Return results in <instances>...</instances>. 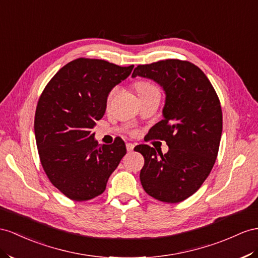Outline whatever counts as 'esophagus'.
<instances>
[{
    "label": "esophagus",
    "mask_w": 258,
    "mask_h": 258,
    "mask_svg": "<svg viewBox=\"0 0 258 258\" xmlns=\"http://www.w3.org/2000/svg\"><path fill=\"white\" fill-rule=\"evenodd\" d=\"M134 147H135V146H134L133 144H131V143H127V144H126V149H127L128 153H131V151L134 149Z\"/></svg>",
    "instance_id": "1"
}]
</instances>
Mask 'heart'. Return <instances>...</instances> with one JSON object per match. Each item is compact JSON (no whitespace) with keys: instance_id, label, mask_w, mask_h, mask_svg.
Masks as SVG:
<instances>
[{"instance_id":"heart-1","label":"heart","mask_w":258,"mask_h":258,"mask_svg":"<svg viewBox=\"0 0 258 258\" xmlns=\"http://www.w3.org/2000/svg\"><path fill=\"white\" fill-rule=\"evenodd\" d=\"M135 87L137 89V92H138V95H140V97L146 96L148 94H151V92L159 91V90H158L156 85H154L153 83H150V82H146V81L137 82L135 84ZM115 91H116V88H113V89L110 91V94L108 96V101L111 100V98L113 97V95L115 94Z\"/></svg>"}]
</instances>
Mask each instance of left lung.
<instances>
[{
  "label": "left lung",
  "mask_w": 258,
  "mask_h": 258,
  "mask_svg": "<svg viewBox=\"0 0 258 258\" xmlns=\"http://www.w3.org/2000/svg\"><path fill=\"white\" fill-rule=\"evenodd\" d=\"M136 76L156 82L166 94L163 120L149 132L166 141L168 153L135 147L145 158L143 188L160 202H182L202 186L215 164L222 133L220 101L204 72L187 61L138 65L132 74Z\"/></svg>",
  "instance_id": "obj_1"
}]
</instances>
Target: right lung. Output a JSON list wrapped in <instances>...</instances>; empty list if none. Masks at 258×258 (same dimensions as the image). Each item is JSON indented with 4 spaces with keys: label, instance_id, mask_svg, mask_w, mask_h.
Returning <instances> with one entry per match:
<instances>
[{
    "label": "right lung",
    "instance_id": "1",
    "mask_svg": "<svg viewBox=\"0 0 258 258\" xmlns=\"http://www.w3.org/2000/svg\"><path fill=\"white\" fill-rule=\"evenodd\" d=\"M133 68L77 58L56 73L39 99L35 115L39 157L51 183L73 201L102 194L126 154L121 138L99 145L92 128L104 115L110 91Z\"/></svg>",
    "mask_w": 258,
    "mask_h": 258
}]
</instances>
